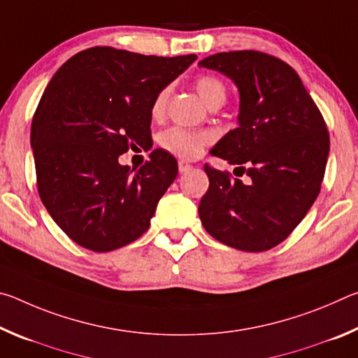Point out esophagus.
<instances>
[{
	"label": "esophagus",
	"instance_id": "esophagus-1",
	"mask_svg": "<svg viewBox=\"0 0 358 358\" xmlns=\"http://www.w3.org/2000/svg\"><path fill=\"white\" fill-rule=\"evenodd\" d=\"M191 164H187V162H185V161H180L178 162V171L183 173V172H187V171H191Z\"/></svg>",
	"mask_w": 358,
	"mask_h": 358
}]
</instances>
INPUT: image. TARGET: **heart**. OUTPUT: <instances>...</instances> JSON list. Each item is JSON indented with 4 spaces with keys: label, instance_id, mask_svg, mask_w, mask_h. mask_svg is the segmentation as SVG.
Wrapping results in <instances>:
<instances>
[{
    "label": "heart",
    "instance_id": "b5f03b06",
    "mask_svg": "<svg viewBox=\"0 0 358 358\" xmlns=\"http://www.w3.org/2000/svg\"><path fill=\"white\" fill-rule=\"evenodd\" d=\"M196 90L202 101L208 107L213 106H222L226 101L227 90L220 78L215 76H201L196 80ZM169 93L171 90L169 87L162 88L155 96L153 102H151V117L153 118H162L167 108ZM211 137L208 132L203 131H192L185 128H175L167 129L161 132L159 136V145L164 148L167 153L180 157L185 161H192L203 153V150L210 143Z\"/></svg>",
    "mask_w": 358,
    "mask_h": 358
}]
</instances>
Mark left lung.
I'll return each mask as SVG.
<instances>
[{
  "mask_svg": "<svg viewBox=\"0 0 358 358\" xmlns=\"http://www.w3.org/2000/svg\"><path fill=\"white\" fill-rule=\"evenodd\" d=\"M199 66L227 76L240 92L238 128L210 155L238 166L248 183L205 164L210 186L199 216L211 237L248 252L286 240L316 201L330 137L322 113L296 72L256 50L222 52Z\"/></svg>",
  "mask_w": 358,
  "mask_h": 358,
  "instance_id": "obj_1",
  "label": "left lung"
}]
</instances>
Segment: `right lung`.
Segmentation results:
<instances>
[{"label": "right lung", "instance_id": "obj_1", "mask_svg": "<svg viewBox=\"0 0 358 358\" xmlns=\"http://www.w3.org/2000/svg\"><path fill=\"white\" fill-rule=\"evenodd\" d=\"M196 58L92 47L48 82L31 123L38 191L77 245L113 251L148 230L177 178V159L156 148L142 167L131 169L118 157L129 148H151V102Z\"/></svg>", "mask_w": 358, "mask_h": 358}]
</instances>
